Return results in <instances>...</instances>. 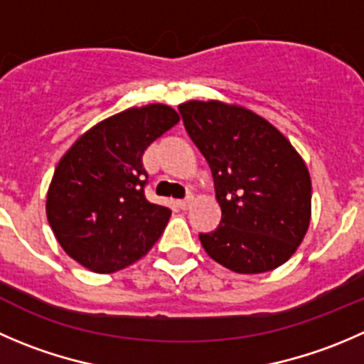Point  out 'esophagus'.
<instances>
[{
  "label": "esophagus",
  "instance_id": "obj_1",
  "mask_svg": "<svg viewBox=\"0 0 364 364\" xmlns=\"http://www.w3.org/2000/svg\"><path fill=\"white\" fill-rule=\"evenodd\" d=\"M192 203H193V197L190 196V197H186V199L178 200V206L181 208V210H188V208L192 206Z\"/></svg>",
  "mask_w": 364,
  "mask_h": 364
}]
</instances>
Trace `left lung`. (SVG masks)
Returning a JSON list of instances; mask_svg holds the SVG:
<instances>
[{"label":"left lung","mask_w":364,"mask_h":364,"mask_svg":"<svg viewBox=\"0 0 364 364\" xmlns=\"http://www.w3.org/2000/svg\"><path fill=\"white\" fill-rule=\"evenodd\" d=\"M183 122L210 164L220 225L199 235L211 259L236 274L287 263L311 220V178L304 160L274 124L218 100L179 105Z\"/></svg>","instance_id":"obj_1"}]
</instances>
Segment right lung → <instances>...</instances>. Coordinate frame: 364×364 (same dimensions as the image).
<instances>
[{
    "label": "right lung",
    "mask_w": 364,
    "mask_h": 364,
    "mask_svg": "<svg viewBox=\"0 0 364 364\" xmlns=\"http://www.w3.org/2000/svg\"><path fill=\"white\" fill-rule=\"evenodd\" d=\"M179 122L168 105L132 107L77 136L55 168L46 215L60 247L96 274H114L146 256L171 210L144 196L147 147Z\"/></svg>",
    "instance_id": "obj_1"
}]
</instances>
